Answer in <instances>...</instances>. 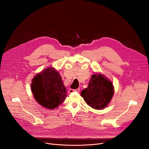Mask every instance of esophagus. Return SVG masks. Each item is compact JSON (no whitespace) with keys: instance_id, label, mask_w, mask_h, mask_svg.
Wrapping results in <instances>:
<instances>
[{"instance_id":"1","label":"esophagus","mask_w":149,"mask_h":149,"mask_svg":"<svg viewBox=\"0 0 149 149\" xmlns=\"http://www.w3.org/2000/svg\"><path fill=\"white\" fill-rule=\"evenodd\" d=\"M73 92H77L79 93L80 92V89L79 88H77L76 89H70L69 90V93H72Z\"/></svg>"}]
</instances>
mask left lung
<instances>
[{
	"label": "left lung",
	"mask_w": 149,
	"mask_h": 149,
	"mask_svg": "<svg viewBox=\"0 0 149 149\" xmlns=\"http://www.w3.org/2000/svg\"><path fill=\"white\" fill-rule=\"evenodd\" d=\"M114 88L111 81L101 74H94L87 88L81 92V95L87 104L96 109L104 108L112 99Z\"/></svg>",
	"instance_id": "obj_1"
}]
</instances>
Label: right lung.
<instances>
[{
  "label": "right lung",
  "instance_id": "1",
  "mask_svg": "<svg viewBox=\"0 0 149 149\" xmlns=\"http://www.w3.org/2000/svg\"><path fill=\"white\" fill-rule=\"evenodd\" d=\"M31 91L35 100L49 109L58 108L67 96L59 73L54 68H48L38 74L32 80Z\"/></svg>",
  "mask_w": 149,
  "mask_h": 149
}]
</instances>
